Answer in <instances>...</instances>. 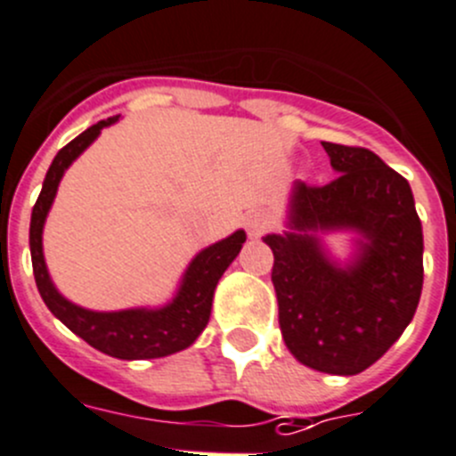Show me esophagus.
Masks as SVG:
<instances>
[{
    "label": "esophagus",
    "instance_id": "34e87169",
    "mask_svg": "<svg viewBox=\"0 0 456 456\" xmlns=\"http://www.w3.org/2000/svg\"><path fill=\"white\" fill-rule=\"evenodd\" d=\"M268 216L264 215V212H255V215L248 216V221H246V228H248V235L250 237H259L264 235V231L268 228Z\"/></svg>",
    "mask_w": 456,
    "mask_h": 456
}]
</instances>
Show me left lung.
Wrapping results in <instances>:
<instances>
[{
  "instance_id": "8db88e82",
  "label": "left lung",
  "mask_w": 456,
  "mask_h": 456,
  "mask_svg": "<svg viewBox=\"0 0 456 456\" xmlns=\"http://www.w3.org/2000/svg\"><path fill=\"white\" fill-rule=\"evenodd\" d=\"M336 179L296 181L289 231L262 237L286 346L302 365L354 376L401 338L423 289V231L410 183L365 147L322 142ZM354 230V259L333 263L315 232Z\"/></svg>"
}]
</instances>
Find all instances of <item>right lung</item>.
<instances>
[{"label": "right lung", "mask_w": 456, "mask_h": 456, "mask_svg": "<svg viewBox=\"0 0 456 456\" xmlns=\"http://www.w3.org/2000/svg\"><path fill=\"white\" fill-rule=\"evenodd\" d=\"M116 120L118 116L91 125L55 154L45 183H42L40 197L33 206V215H30V259H33V275H36L42 300L60 322L67 324L76 336H80L82 340L89 342L94 349L102 351V354L114 355L120 361H147V358H163V355L176 354L201 336L210 320L216 281L221 280L225 268L231 266L232 259L240 255L241 244L246 241V232L237 231L231 237L203 248L190 262L175 300L160 309L89 311L60 296L51 281L45 253H42V231H45L46 215H49L60 179L67 167L98 138L102 127L116 123Z\"/></svg>", "instance_id": "obj_1"}]
</instances>
